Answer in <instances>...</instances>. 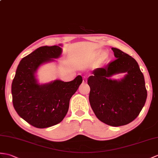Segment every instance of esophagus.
<instances>
[{"mask_svg":"<svg viewBox=\"0 0 158 158\" xmlns=\"http://www.w3.org/2000/svg\"><path fill=\"white\" fill-rule=\"evenodd\" d=\"M83 83H87V79H86L85 77H84V78L83 79Z\"/></svg>","mask_w":158,"mask_h":158,"instance_id":"1","label":"esophagus"}]
</instances>
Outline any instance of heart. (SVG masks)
I'll return each mask as SVG.
<instances>
[{"label": "heart", "instance_id": "b5f03b06", "mask_svg": "<svg viewBox=\"0 0 158 158\" xmlns=\"http://www.w3.org/2000/svg\"><path fill=\"white\" fill-rule=\"evenodd\" d=\"M100 54H102V56H104V55H105V52H103V51H102V50L98 51V52L97 53H96V54H94V58H96V57H98V56H100Z\"/></svg>", "mask_w": 158, "mask_h": 158}]
</instances>
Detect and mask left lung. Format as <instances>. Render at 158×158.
Masks as SVG:
<instances>
[{
	"mask_svg": "<svg viewBox=\"0 0 158 158\" xmlns=\"http://www.w3.org/2000/svg\"><path fill=\"white\" fill-rule=\"evenodd\" d=\"M115 60L98 68L87 80L90 87L89 103L97 118L112 127L133 121L143 107L148 94L144 76L137 62L120 50L112 48ZM127 72L120 80L111 77Z\"/></svg>",
	"mask_w": 158,
	"mask_h": 158,
	"instance_id": "8db88e82",
	"label": "left lung"
}]
</instances>
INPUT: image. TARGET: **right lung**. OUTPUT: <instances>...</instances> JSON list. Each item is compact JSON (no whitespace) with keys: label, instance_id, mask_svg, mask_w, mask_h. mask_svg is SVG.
<instances>
[{"label":"right lung","instance_id":"1","mask_svg":"<svg viewBox=\"0 0 158 158\" xmlns=\"http://www.w3.org/2000/svg\"><path fill=\"white\" fill-rule=\"evenodd\" d=\"M61 46V44H59ZM62 54L58 46H42L22 58L13 80V107L21 118L39 129L60 123L68 112L69 101L79 85L82 77L71 81L55 80L39 84L35 73L42 64L54 61Z\"/></svg>","mask_w":158,"mask_h":158}]
</instances>
